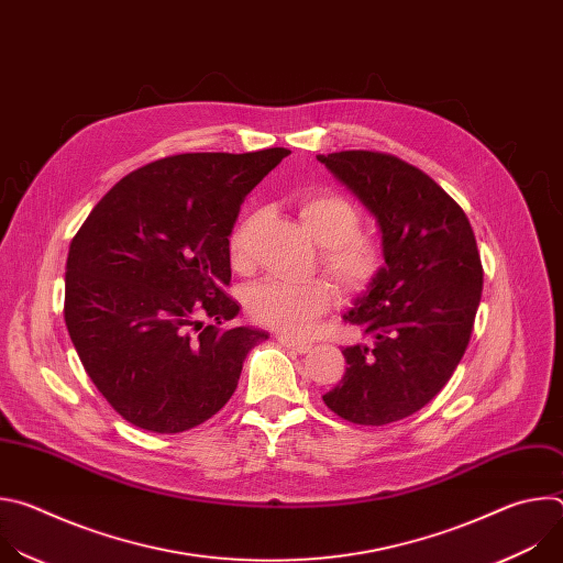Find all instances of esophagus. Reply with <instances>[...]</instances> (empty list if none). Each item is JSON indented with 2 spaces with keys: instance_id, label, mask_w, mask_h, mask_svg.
I'll return each mask as SVG.
<instances>
[{
  "instance_id": "esophagus-1",
  "label": "esophagus",
  "mask_w": 563,
  "mask_h": 563,
  "mask_svg": "<svg viewBox=\"0 0 563 563\" xmlns=\"http://www.w3.org/2000/svg\"><path fill=\"white\" fill-rule=\"evenodd\" d=\"M278 343H280L283 347L291 350V352H298V354H307V352L311 350V345H309V343L294 341V339H291V336H287V334H278Z\"/></svg>"
}]
</instances>
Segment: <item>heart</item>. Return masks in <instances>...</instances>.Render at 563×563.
Returning <instances> with one entry per match:
<instances>
[{
    "mask_svg": "<svg viewBox=\"0 0 563 563\" xmlns=\"http://www.w3.org/2000/svg\"><path fill=\"white\" fill-rule=\"evenodd\" d=\"M298 216L320 245V265L334 280L352 291L372 289L387 267L380 235L363 229V209L334 189H311L298 198ZM258 213L245 216L229 233V256L238 269L250 267V243ZM336 300L334 287L325 278L291 283L265 278L250 287L245 305L256 323L274 328L291 339L311 334L318 318Z\"/></svg>",
    "mask_w": 563,
    "mask_h": 563,
    "instance_id": "heart-1",
    "label": "heart"
}]
</instances>
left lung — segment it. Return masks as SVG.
<instances>
[{"mask_svg":"<svg viewBox=\"0 0 563 563\" xmlns=\"http://www.w3.org/2000/svg\"><path fill=\"white\" fill-rule=\"evenodd\" d=\"M376 216L387 267L345 316L374 341L345 347V376L323 400L356 426L419 412L445 387L472 336L484 267L465 211L389 153L316 155Z\"/></svg>","mask_w":563,"mask_h":563,"instance_id":"obj_1","label":"left lung"}]
</instances>
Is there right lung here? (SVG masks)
<instances>
[{"label":"right lung","mask_w":563,"mask_h":563,"mask_svg":"<svg viewBox=\"0 0 563 563\" xmlns=\"http://www.w3.org/2000/svg\"><path fill=\"white\" fill-rule=\"evenodd\" d=\"M254 153H180L124 176L70 240L64 320L87 374L131 426L178 434L238 387L254 328L238 313L229 233L247 194L280 163ZM200 317L214 323L202 327Z\"/></svg>","instance_id":"add662e5"}]
</instances>
